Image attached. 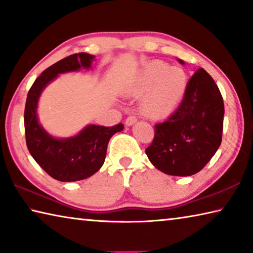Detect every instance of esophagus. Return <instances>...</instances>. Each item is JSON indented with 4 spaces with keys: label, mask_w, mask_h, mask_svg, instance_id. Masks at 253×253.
Returning <instances> with one entry per match:
<instances>
[{
    "label": "esophagus",
    "mask_w": 253,
    "mask_h": 253,
    "mask_svg": "<svg viewBox=\"0 0 253 253\" xmlns=\"http://www.w3.org/2000/svg\"><path fill=\"white\" fill-rule=\"evenodd\" d=\"M136 122H137V118L135 116H128L126 118L125 124H126V126H131L132 124H135Z\"/></svg>",
    "instance_id": "obj_1"
}]
</instances>
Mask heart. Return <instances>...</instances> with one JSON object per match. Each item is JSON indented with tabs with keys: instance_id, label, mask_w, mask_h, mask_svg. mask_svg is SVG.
I'll return each instance as SVG.
<instances>
[{
	"instance_id": "heart-1",
	"label": "heart",
	"mask_w": 253,
	"mask_h": 253,
	"mask_svg": "<svg viewBox=\"0 0 253 253\" xmlns=\"http://www.w3.org/2000/svg\"><path fill=\"white\" fill-rule=\"evenodd\" d=\"M188 77L179 67L154 61L139 70L126 91L131 96H143L140 110L151 118H163L176 108L186 91Z\"/></svg>"
}]
</instances>
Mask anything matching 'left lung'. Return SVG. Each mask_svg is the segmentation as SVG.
Listing matches in <instances>:
<instances>
[{
  "label": "left lung",
  "instance_id": "left-lung-1",
  "mask_svg": "<svg viewBox=\"0 0 253 253\" xmlns=\"http://www.w3.org/2000/svg\"><path fill=\"white\" fill-rule=\"evenodd\" d=\"M184 65L182 60H178ZM224 104L215 81L202 68L187 84L178 108L156 124L146 155L161 172L191 176L200 172L222 142Z\"/></svg>",
  "mask_w": 253,
  "mask_h": 253
}]
</instances>
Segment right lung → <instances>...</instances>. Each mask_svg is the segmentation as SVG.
I'll use <instances>...</instances> for the list:
<instances>
[{"mask_svg":"<svg viewBox=\"0 0 253 253\" xmlns=\"http://www.w3.org/2000/svg\"><path fill=\"white\" fill-rule=\"evenodd\" d=\"M95 55L80 52L60 60L45 69L30 88L24 109L25 140L30 154L42 169L60 182L90 177L104 164L111 136L124 129L123 124L111 127L88 125L78 135L55 138L38 121V101L43 89L60 74L90 69Z\"/></svg>","mask_w":253,"mask_h":253,"instance_id":"add662e5","label":"right lung"}]
</instances>
